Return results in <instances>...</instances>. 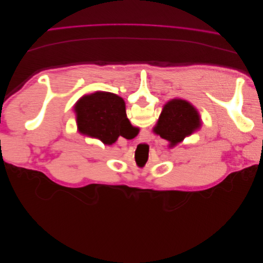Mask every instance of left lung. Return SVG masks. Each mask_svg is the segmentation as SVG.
<instances>
[{
	"instance_id": "left-lung-1",
	"label": "left lung",
	"mask_w": 263,
	"mask_h": 263,
	"mask_svg": "<svg viewBox=\"0 0 263 263\" xmlns=\"http://www.w3.org/2000/svg\"><path fill=\"white\" fill-rule=\"evenodd\" d=\"M200 126L201 121L197 109L184 99L174 98L164 106L154 133L169 141V146L172 147L199 129Z\"/></svg>"
}]
</instances>
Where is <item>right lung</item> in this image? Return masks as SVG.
<instances>
[{
    "label": "right lung",
    "instance_id": "1",
    "mask_svg": "<svg viewBox=\"0 0 263 263\" xmlns=\"http://www.w3.org/2000/svg\"><path fill=\"white\" fill-rule=\"evenodd\" d=\"M74 110L79 130L105 144H112L120 136L127 137L135 130L126 117L123 98L116 94L96 92L85 95Z\"/></svg>",
    "mask_w": 263,
    "mask_h": 263
}]
</instances>
